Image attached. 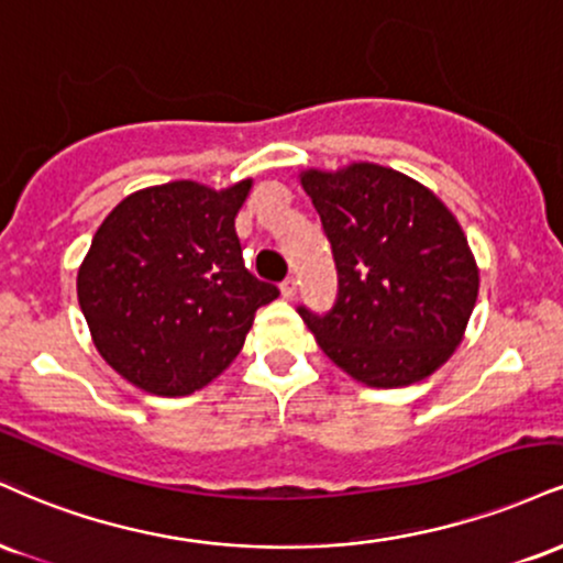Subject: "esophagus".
Segmentation results:
<instances>
[{
    "mask_svg": "<svg viewBox=\"0 0 563 563\" xmlns=\"http://www.w3.org/2000/svg\"><path fill=\"white\" fill-rule=\"evenodd\" d=\"M282 295L287 297V300H295V297H297V279H295V276H289V279L282 282Z\"/></svg>",
    "mask_w": 563,
    "mask_h": 563,
    "instance_id": "34e87169",
    "label": "esophagus"
}]
</instances>
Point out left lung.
Listing matches in <instances>:
<instances>
[{"label":"left lung","mask_w":563,"mask_h":563,"mask_svg":"<svg viewBox=\"0 0 563 563\" xmlns=\"http://www.w3.org/2000/svg\"><path fill=\"white\" fill-rule=\"evenodd\" d=\"M336 266V300L297 308L323 353L368 387H406L453 355L479 292V271L451 210L393 168L306 170Z\"/></svg>","instance_id":"1"}]
</instances>
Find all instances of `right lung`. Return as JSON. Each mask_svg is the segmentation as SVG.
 <instances>
[{"instance_id":"obj_1","label":"right lung","mask_w":563,"mask_h":563,"mask_svg":"<svg viewBox=\"0 0 563 563\" xmlns=\"http://www.w3.org/2000/svg\"><path fill=\"white\" fill-rule=\"evenodd\" d=\"M253 181L216 191L170 181L104 218L78 271V306L104 361L155 395H189L244 345L279 297L244 266L234 218Z\"/></svg>"}]
</instances>
